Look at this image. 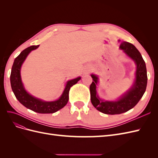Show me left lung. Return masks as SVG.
Instances as JSON below:
<instances>
[{"label":"left lung","mask_w":158,"mask_h":158,"mask_svg":"<svg viewBox=\"0 0 158 158\" xmlns=\"http://www.w3.org/2000/svg\"><path fill=\"white\" fill-rule=\"evenodd\" d=\"M120 49L135 60L136 64V78L132 88L115 102H104L97 95L96 85L98 78L92 74L93 82L89 86L91 102L98 111L107 114H117L127 112L135 107L144 95L147 86V70L145 62L140 52L131 43L123 41Z\"/></svg>","instance_id":"obj_1"}]
</instances>
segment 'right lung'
I'll return each instance as SVG.
<instances>
[{
    "label": "right lung",
    "instance_id": "1",
    "mask_svg": "<svg viewBox=\"0 0 158 158\" xmlns=\"http://www.w3.org/2000/svg\"><path fill=\"white\" fill-rule=\"evenodd\" d=\"M39 45H32L22 51L14 61L10 74V84L13 92L16 99L23 106L38 113H53L63 108L68 103L70 88L78 82L80 77L67 82L64 92L60 98L54 102H43L31 96L25 90L20 76V69L28 54L37 49Z\"/></svg>",
    "mask_w": 158,
    "mask_h": 158
}]
</instances>
